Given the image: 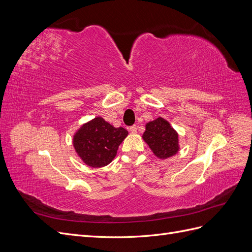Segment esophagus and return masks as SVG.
<instances>
[{
    "label": "esophagus",
    "instance_id": "esophagus-1",
    "mask_svg": "<svg viewBox=\"0 0 252 252\" xmlns=\"http://www.w3.org/2000/svg\"><path fill=\"white\" fill-rule=\"evenodd\" d=\"M129 130H130L131 133H135L136 131H138V127H136L135 125H133V126H131L130 128H129Z\"/></svg>",
    "mask_w": 252,
    "mask_h": 252
}]
</instances>
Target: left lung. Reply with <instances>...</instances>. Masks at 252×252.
Wrapping results in <instances>:
<instances>
[{
	"label": "left lung",
	"instance_id": "8db88e82",
	"mask_svg": "<svg viewBox=\"0 0 252 252\" xmlns=\"http://www.w3.org/2000/svg\"><path fill=\"white\" fill-rule=\"evenodd\" d=\"M142 138L158 158H171L180 150L179 133L168 121L161 117L145 125V132Z\"/></svg>",
	"mask_w": 252,
	"mask_h": 252
}]
</instances>
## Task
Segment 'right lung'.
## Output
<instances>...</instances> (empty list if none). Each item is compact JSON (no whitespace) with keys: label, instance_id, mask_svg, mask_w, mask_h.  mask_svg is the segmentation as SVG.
Instances as JSON below:
<instances>
[{"label":"right lung","instance_id":"add662e5","mask_svg":"<svg viewBox=\"0 0 252 252\" xmlns=\"http://www.w3.org/2000/svg\"><path fill=\"white\" fill-rule=\"evenodd\" d=\"M128 131L114 127L101 117L84 123L73 134L72 144L78 157L93 168H100L112 162L119 146Z\"/></svg>","mask_w":252,"mask_h":252}]
</instances>
